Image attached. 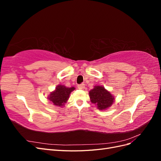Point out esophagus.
<instances>
[{
    "instance_id": "1",
    "label": "esophagus",
    "mask_w": 161,
    "mask_h": 161,
    "mask_svg": "<svg viewBox=\"0 0 161 161\" xmlns=\"http://www.w3.org/2000/svg\"><path fill=\"white\" fill-rule=\"evenodd\" d=\"M85 84H80V85H78V88H79V89H81V90L84 89H85Z\"/></svg>"
}]
</instances>
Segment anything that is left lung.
<instances>
[{
    "mask_svg": "<svg viewBox=\"0 0 161 161\" xmlns=\"http://www.w3.org/2000/svg\"><path fill=\"white\" fill-rule=\"evenodd\" d=\"M89 96L92 103L101 110L108 108L114 101V97L101 86H95L93 89L90 91Z\"/></svg>",
    "mask_w": 161,
    "mask_h": 161,
    "instance_id": "1",
    "label": "left lung"
}]
</instances>
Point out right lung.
Returning a JSON list of instances; mask_svg holds the SVG:
<instances>
[{"label":"right lung","mask_w":161,"mask_h":161,"mask_svg":"<svg viewBox=\"0 0 161 161\" xmlns=\"http://www.w3.org/2000/svg\"><path fill=\"white\" fill-rule=\"evenodd\" d=\"M75 89V87H66L64 85H58L56 90L51 92L48 99L56 106H63L69 99L70 92Z\"/></svg>","instance_id":"right-lung-1"}]
</instances>
